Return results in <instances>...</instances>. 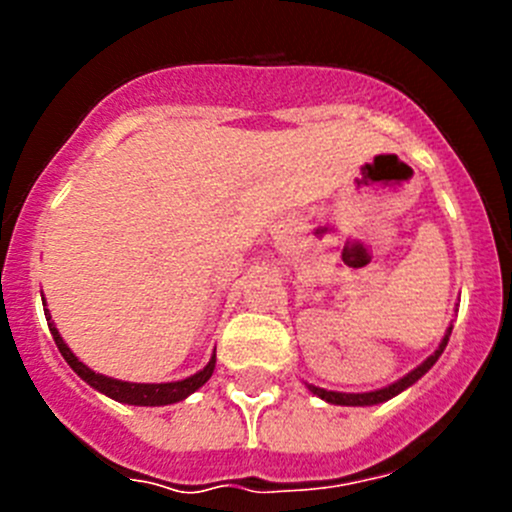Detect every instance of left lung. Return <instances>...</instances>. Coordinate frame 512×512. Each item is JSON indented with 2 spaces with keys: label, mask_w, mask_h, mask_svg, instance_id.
I'll list each match as a JSON object with an SVG mask.
<instances>
[{
  "label": "left lung",
  "mask_w": 512,
  "mask_h": 512,
  "mask_svg": "<svg viewBox=\"0 0 512 512\" xmlns=\"http://www.w3.org/2000/svg\"><path fill=\"white\" fill-rule=\"evenodd\" d=\"M451 329L453 324H448L446 334H443L441 344H438V349L428 356L426 361H421V364L416 366V369H411L409 374L401 376L399 381H394V384L389 386H381V389H374V391H361V394H344V391H327V389H319V386L314 384H307V389L312 391L314 396H319L322 401H327V404H334V406H374V404H384V401L394 399V396H399L401 391H406L409 386H414L418 379H421L423 374H426L428 369H431L433 364L438 361V356L443 354V349H446L448 344V337H451Z\"/></svg>",
  "instance_id": "8db88e82"
}]
</instances>
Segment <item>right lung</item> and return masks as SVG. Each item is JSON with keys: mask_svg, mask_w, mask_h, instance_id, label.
Listing matches in <instances>:
<instances>
[{"mask_svg": "<svg viewBox=\"0 0 512 512\" xmlns=\"http://www.w3.org/2000/svg\"><path fill=\"white\" fill-rule=\"evenodd\" d=\"M41 302H44V314H46V322H49L51 337H54L56 347H59V352L66 359V364H69L71 369H74L76 374L86 381V384L94 386L96 391H101V394L108 396V399L118 401V404H128V406L178 404V401L188 399L190 394H195V391H198L200 386L210 379V376H213L215 354L210 356L208 364H205L200 371H195L193 376H185V379H180V381H168V384H136V381H121V379H113V376H106V374H96L94 369H89V366H86L79 356L71 352L69 344L64 342V337H61L59 329H56V324L51 322V314H49V309H46V299H41Z\"/></svg>", "mask_w": 512, "mask_h": 512, "instance_id": "1", "label": "right lung"}]
</instances>
